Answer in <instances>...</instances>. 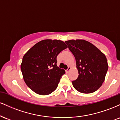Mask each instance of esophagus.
<instances>
[{
	"instance_id": "esophagus-1",
	"label": "esophagus",
	"mask_w": 120,
	"mask_h": 120,
	"mask_svg": "<svg viewBox=\"0 0 120 120\" xmlns=\"http://www.w3.org/2000/svg\"><path fill=\"white\" fill-rule=\"evenodd\" d=\"M71 68L70 67H68V69H67V70H65V71L67 73H68L69 71H71Z\"/></svg>"
}]
</instances>
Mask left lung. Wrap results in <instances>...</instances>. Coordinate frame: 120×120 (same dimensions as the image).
<instances>
[{"label":"left lung","instance_id":"1","mask_svg":"<svg viewBox=\"0 0 120 120\" xmlns=\"http://www.w3.org/2000/svg\"><path fill=\"white\" fill-rule=\"evenodd\" d=\"M65 42L74 56L79 74L77 79L72 81L74 89L84 94L96 91L102 85L108 69L105 55L85 40Z\"/></svg>","mask_w":120,"mask_h":120}]
</instances>
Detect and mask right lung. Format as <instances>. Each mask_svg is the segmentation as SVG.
Masks as SVG:
<instances>
[{"mask_svg":"<svg viewBox=\"0 0 120 120\" xmlns=\"http://www.w3.org/2000/svg\"><path fill=\"white\" fill-rule=\"evenodd\" d=\"M68 47L60 40L45 39L35 44L22 58L21 70L24 81L34 93L47 95L57 88L64 69L57 66V56Z\"/></svg>","mask_w":120,"mask_h":120,"instance_id":"right-lung-1","label":"right lung"}]
</instances>
